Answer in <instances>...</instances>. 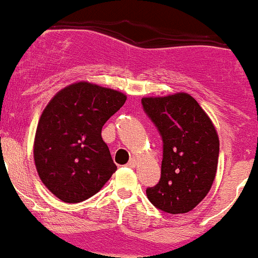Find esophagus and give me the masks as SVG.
I'll use <instances>...</instances> for the list:
<instances>
[{
    "label": "esophagus",
    "instance_id": "obj_1",
    "mask_svg": "<svg viewBox=\"0 0 258 258\" xmlns=\"http://www.w3.org/2000/svg\"><path fill=\"white\" fill-rule=\"evenodd\" d=\"M136 165H137V160L136 158H132L131 161L127 162L126 164V166H129V167H136Z\"/></svg>",
    "mask_w": 258,
    "mask_h": 258
}]
</instances>
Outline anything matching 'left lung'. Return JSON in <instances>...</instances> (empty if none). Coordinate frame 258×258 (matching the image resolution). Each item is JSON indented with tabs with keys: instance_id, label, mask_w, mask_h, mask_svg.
Returning a JSON list of instances; mask_svg holds the SVG:
<instances>
[{
	"instance_id": "1",
	"label": "left lung",
	"mask_w": 258,
	"mask_h": 258,
	"mask_svg": "<svg viewBox=\"0 0 258 258\" xmlns=\"http://www.w3.org/2000/svg\"><path fill=\"white\" fill-rule=\"evenodd\" d=\"M142 106L164 143L161 178L147 188L148 200L167 214H186L206 197L215 180L220 147L216 129L188 93L145 97Z\"/></svg>"
}]
</instances>
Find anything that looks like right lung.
Here are the masks:
<instances>
[{
  "instance_id": "add662e5",
  "label": "right lung",
  "mask_w": 258,
  "mask_h": 258,
  "mask_svg": "<svg viewBox=\"0 0 258 258\" xmlns=\"http://www.w3.org/2000/svg\"><path fill=\"white\" fill-rule=\"evenodd\" d=\"M125 101L121 92L78 82L57 92L46 106L33 153L42 183L58 200H88L116 171L101 132Z\"/></svg>"
}]
</instances>
